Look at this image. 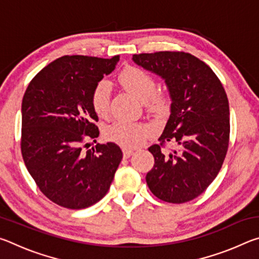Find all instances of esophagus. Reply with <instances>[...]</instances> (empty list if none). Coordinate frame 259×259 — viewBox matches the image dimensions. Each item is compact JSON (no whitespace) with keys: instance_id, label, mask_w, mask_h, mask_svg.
<instances>
[{"instance_id":"1","label":"esophagus","mask_w":259,"mask_h":259,"mask_svg":"<svg viewBox=\"0 0 259 259\" xmlns=\"http://www.w3.org/2000/svg\"><path fill=\"white\" fill-rule=\"evenodd\" d=\"M134 154V151L133 150H128V148H123V156L125 159H128L131 155Z\"/></svg>"}]
</instances>
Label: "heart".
I'll return each mask as SVG.
<instances>
[{
  "label": "heart",
  "instance_id": "heart-1",
  "mask_svg": "<svg viewBox=\"0 0 259 259\" xmlns=\"http://www.w3.org/2000/svg\"><path fill=\"white\" fill-rule=\"evenodd\" d=\"M121 84L130 93L144 100L146 108L153 114H163L168 107V99L163 93H156L154 76L144 69L135 66L125 67L120 73ZM111 83L100 80L91 93V106L98 116H106L111 98ZM151 134L150 126L142 122L114 121L104 129V137L124 148L142 145Z\"/></svg>",
  "mask_w": 259,
  "mask_h": 259
}]
</instances>
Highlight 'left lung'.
Listing matches in <instances>:
<instances>
[{
    "label": "left lung",
    "instance_id": "8db88e82",
    "mask_svg": "<svg viewBox=\"0 0 259 259\" xmlns=\"http://www.w3.org/2000/svg\"><path fill=\"white\" fill-rule=\"evenodd\" d=\"M133 60L164 80L171 105L159 140L161 145H178L168 154L159 145L148 148L154 166L146 175L147 186L165 202H187L205 191L224 162L230 138L229 99L212 69L186 52L140 54Z\"/></svg>",
    "mask_w": 259,
    "mask_h": 259
}]
</instances>
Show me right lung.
Instances as JSON below:
<instances>
[{"label":"right lung","mask_w":259,"mask_h":259,"mask_svg":"<svg viewBox=\"0 0 259 259\" xmlns=\"http://www.w3.org/2000/svg\"><path fill=\"white\" fill-rule=\"evenodd\" d=\"M119 60V56L60 57L26 89L21 104L23 159L43 194L64 208L84 209L102 200L123 156L114 143L87 151L81 147L84 137L99 136L91 93Z\"/></svg>","instance_id":"obj_1"}]
</instances>
